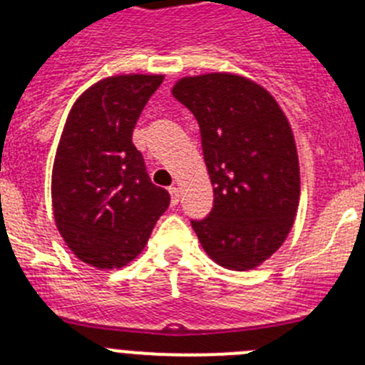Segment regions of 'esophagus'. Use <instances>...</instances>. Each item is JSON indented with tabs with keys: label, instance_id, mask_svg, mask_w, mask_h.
<instances>
[{
	"label": "esophagus",
	"instance_id": "1",
	"mask_svg": "<svg viewBox=\"0 0 365 365\" xmlns=\"http://www.w3.org/2000/svg\"><path fill=\"white\" fill-rule=\"evenodd\" d=\"M168 192H170V201H172V206H177V202H179V188H177V186H172V188H168Z\"/></svg>",
	"mask_w": 365,
	"mask_h": 365
}]
</instances>
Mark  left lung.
Instances as JSON below:
<instances>
[{
    "mask_svg": "<svg viewBox=\"0 0 365 365\" xmlns=\"http://www.w3.org/2000/svg\"><path fill=\"white\" fill-rule=\"evenodd\" d=\"M172 93L197 120L214 186L210 214L192 228L215 263L254 269L282 247L298 210L291 125L270 93L237 74L188 76Z\"/></svg>",
    "mask_w": 365,
    "mask_h": 365,
    "instance_id": "1",
    "label": "left lung"
}]
</instances>
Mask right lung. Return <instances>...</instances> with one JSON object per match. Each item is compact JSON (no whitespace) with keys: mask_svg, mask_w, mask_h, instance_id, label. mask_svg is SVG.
Wrapping results in <instances>:
<instances>
[{"mask_svg":"<svg viewBox=\"0 0 365 365\" xmlns=\"http://www.w3.org/2000/svg\"><path fill=\"white\" fill-rule=\"evenodd\" d=\"M163 80H100L67 117L53 166L54 221L76 257L96 269L135 259L170 205V193L151 182L133 144L135 124Z\"/></svg>","mask_w":365,"mask_h":365,"instance_id":"obj_1","label":"right lung"}]
</instances>
